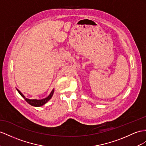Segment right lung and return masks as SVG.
Instances as JSON below:
<instances>
[{
    "mask_svg": "<svg viewBox=\"0 0 146 146\" xmlns=\"http://www.w3.org/2000/svg\"><path fill=\"white\" fill-rule=\"evenodd\" d=\"M17 91H18V92H19V94L25 99V100H26V101H27L29 104H30L31 106H35V107H40V106H42L44 105L45 104L47 103L48 101V100H49L51 99L52 96H53L54 92V90L53 89V90L52 91L50 95L48 96L47 98H45V99H43L37 100V99H28L27 98H26L25 97V96L23 94H22V93L19 90H18V89H17Z\"/></svg>",
    "mask_w": 146,
    "mask_h": 146,
    "instance_id": "1",
    "label": "right lung"
}]
</instances>
